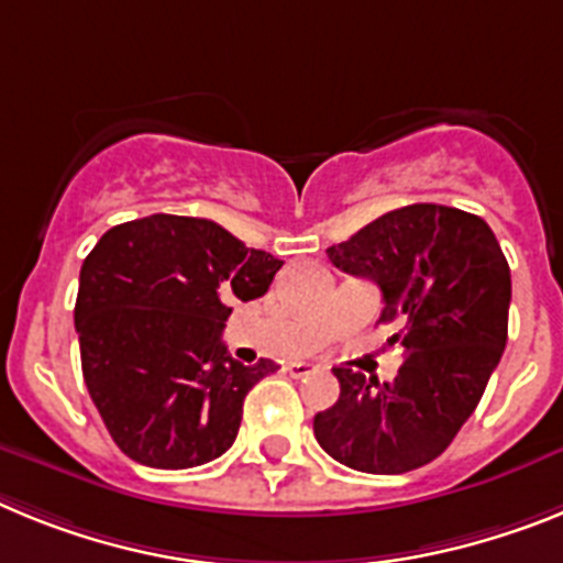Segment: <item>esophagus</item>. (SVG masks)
I'll return each instance as SVG.
<instances>
[{
  "label": "esophagus",
  "mask_w": 563,
  "mask_h": 563,
  "mask_svg": "<svg viewBox=\"0 0 563 563\" xmlns=\"http://www.w3.org/2000/svg\"><path fill=\"white\" fill-rule=\"evenodd\" d=\"M286 371H288V374H291V376H295V379H302V376H311V374H314V365H311V363H288L286 365Z\"/></svg>",
  "instance_id": "34e87169"
}]
</instances>
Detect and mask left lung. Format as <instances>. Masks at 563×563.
Masks as SVG:
<instances>
[{
  "label": "left lung",
  "instance_id": "left-lung-1",
  "mask_svg": "<svg viewBox=\"0 0 563 563\" xmlns=\"http://www.w3.org/2000/svg\"><path fill=\"white\" fill-rule=\"evenodd\" d=\"M383 291V322L405 349L394 383L334 368L340 399L314 417L320 448L363 473L417 471L453 442L507 345L510 266L478 214L410 203L329 249Z\"/></svg>",
  "mask_w": 563,
  "mask_h": 563
}]
</instances>
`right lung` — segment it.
Instances as JSON below:
<instances>
[{"label": "right lung", "mask_w": 563, "mask_h": 563, "mask_svg": "<svg viewBox=\"0 0 563 563\" xmlns=\"http://www.w3.org/2000/svg\"><path fill=\"white\" fill-rule=\"evenodd\" d=\"M280 266L207 218L150 214L101 234L78 275L81 374L133 462L184 471L232 448L243 399L277 365L232 360L221 331L229 302L266 295Z\"/></svg>", "instance_id": "right-lung-1"}]
</instances>
